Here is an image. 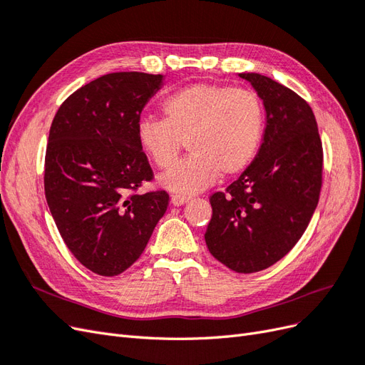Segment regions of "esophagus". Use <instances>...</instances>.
<instances>
[{
    "mask_svg": "<svg viewBox=\"0 0 365 365\" xmlns=\"http://www.w3.org/2000/svg\"><path fill=\"white\" fill-rule=\"evenodd\" d=\"M189 200H190V196H184V195H172V197H170V202H172L173 205H182V204H185V202H189Z\"/></svg>",
    "mask_w": 365,
    "mask_h": 365,
    "instance_id": "1",
    "label": "esophagus"
}]
</instances>
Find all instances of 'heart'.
I'll return each instance as SVG.
<instances>
[{
  "mask_svg": "<svg viewBox=\"0 0 365 365\" xmlns=\"http://www.w3.org/2000/svg\"><path fill=\"white\" fill-rule=\"evenodd\" d=\"M164 120L143 118L137 125L140 148L158 168L176 160L184 141L192 152L160 176V184L178 193H196L222 176L250 168L262 145L264 109L245 88L192 83L163 102Z\"/></svg>",
  "mask_w": 365,
  "mask_h": 365,
  "instance_id": "heart-1",
  "label": "heart"
}]
</instances>
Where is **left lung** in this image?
I'll return each mask as SVG.
<instances>
[{"label":"left lung","mask_w":365,"mask_h":365,"mask_svg":"<svg viewBox=\"0 0 365 365\" xmlns=\"http://www.w3.org/2000/svg\"><path fill=\"white\" fill-rule=\"evenodd\" d=\"M239 76L263 101L267 128L250 168L210 196L205 244L225 267L250 274L284 257L311 222L323 182V145L304 98L267 76Z\"/></svg>","instance_id":"left-lung-1"}]
</instances>
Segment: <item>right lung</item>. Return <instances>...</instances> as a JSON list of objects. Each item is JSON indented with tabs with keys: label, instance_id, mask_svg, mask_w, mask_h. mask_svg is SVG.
Masks as SVG:
<instances>
[{
	"label": "right lung",
	"instance_id": "add662e5",
	"mask_svg": "<svg viewBox=\"0 0 365 365\" xmlns=\"http://www.w3.org/2000/svg\"><path fill=\"white\" fill-rule=\"evenodd\" d=\"M161 83V74H105L74 91L50 128L43 189L51 216L73 256L105 277L141 256L169 205L165 190L137 193L153 180L137 125Z\"/></svg>",
	"mask_w": 365,
	"mask_h": 365
}]
</instances>
